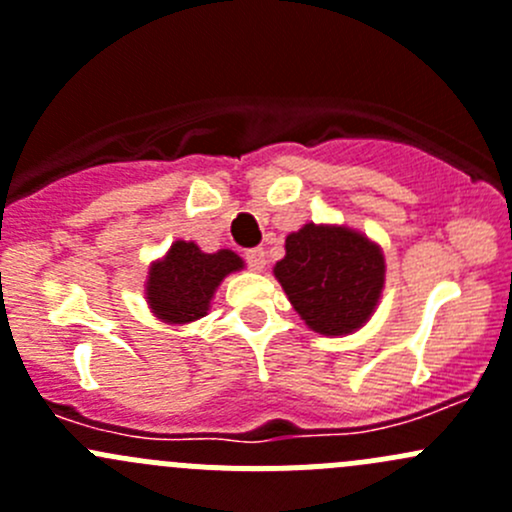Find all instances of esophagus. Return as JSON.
Returning a JSON list of instances; mask_svg holds the SVG:
<instances>
[{
  "label": "esophagus",
  "mask_w": 512,
  "mask_h": 512,
  "mask_svg": "<svg viewBox=\"0 0 512 512\" xmlns=\"http://www.w3.org/2000/svg\"><path fill=\"white\" fill-rule=\"evenodd\" d=\"M245 260H247V265H250V270H255V272H260L262 267H265V250H262V247H252V250H247L245 252Z\"/></svg>",
  "instance_id": "34e87169"
}]
</instances>
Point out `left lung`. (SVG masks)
<instances>
[{
  "mask_svg": "<svg viewBox=\"0 0 512 512\" xmlns=\"http://www.w3.org/2000/svg\"><path fill=\"white\" fill-rule=\"evenodd\" d=\"M275 277L309 329L352 334L369 322L384 289V252L352 227L314 225L292 232Z\"/></svg>",
  "mask_w": 512,
  "mask_h": 512,
  "instance_id": "8db88e82",
  "label": "left lung"
}]
</instances>
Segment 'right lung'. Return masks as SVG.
Listing matches in <instances>:
<instances>
[{"label": "right lung", "mask_w": 512, "mask_h": 512, "mask_svg": "<svg viewBox=\"0 0 512 512\" xmlns=\"http://www.w3.org/2000/svg\"><path fill=\"white\" fill-rule=\"evenodd\" d=\"M245 267L232 250L203 252L195 242L175 240L163 260L148 270L146 299L153 314L168 324H188L205 317L215 289L230 272Z\"/></svg>", "instance_id": "right-lung-1"}]
</instances>
